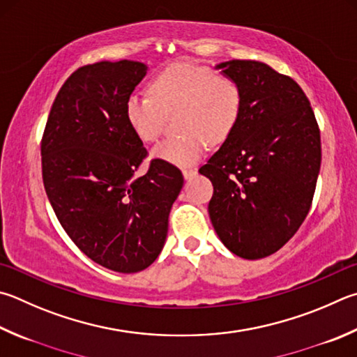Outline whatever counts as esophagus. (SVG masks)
I'll list each match as a JSON object with an SVG mask.
<instances>
[{"instance_id": "obj_1", "label": "esophagus", "mask_w": 357, "mask_h": 357, "mask_svg": "<svg viewBox=\"0 0 357 357\" xmlns=\"http://www.w3.org/2000/svg\"><path fill=\"white\" fill-rule=\"evenodd\" d=\"M183 174L185 179H192L197 174V170H192V168H189V170H183Z\"/></svg>"}]
</instances>
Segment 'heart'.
<instances>
[{
  "mask_svg": "<svg viewBox=\"0 0 357 357\" xmlns=\"http://www.w3.org/2000/svg\"><path fill=\"white\" fill-rule=\"evenodd\" d=\"M148 93L129 96L125 116L142 142H156L167 115L178 112L176 137L167 139L153 150V158L179 167L197 164L207 142L228 140L241 121L243 90L237 79L190 62L162 70L148 84Z\"/></svg>",
  "mask_w": 357,
  "mask_h": 357,
  "instance_id": "1",
  "label": "heart"
}]
</instances>
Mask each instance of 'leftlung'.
<instances>
[{"instance_id":"obj_1","label":"left lung","mask_w":357,"mask_h":357,"mask_svg":"<svg viewBox=\"0 0 357 357\" xmlns=\"http://www.w3.org/2000/svg\"><path fill=\"white\" fill-rule=\"evenodd\" d=\"M215 68L242 86L243 111L199 173L213 185L209 217L220 241L255 261L282 248L309 213L321 164L320 129L291 77L257 61Z\"/></svg>"}]
</instances>
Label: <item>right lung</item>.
Returning <instances> with one entry per match:
<instances>
[{"label":"right lung","mask_w":357,"mask_h":357,"mask_svg":"<svg viewBox=\"0 0 357 357\" xmlns=\"http://www.w3.org/2000/svg\"><path fill=\"white\" fill-rule=\"evenodd\" d=\"M148 67L96 62L63 82L42 139L43 185L68 237L93 262L137 273L164 248L168 213L183 189L176 167L153 159L125 116V102Z\"/></svg>","instance_id":"obj_1"}]
</instances>
